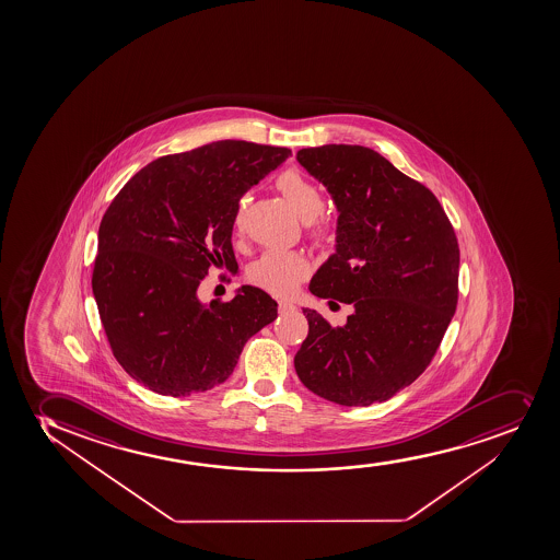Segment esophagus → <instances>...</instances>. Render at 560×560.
I'll use <instances>...</instances> for the list:
<instances>
[{"mask_svg":"<svg viewBox=\"0 0 560 560\" xmlns=\"http://www.w3.org/2000/svg\"><path fill=\"white\" fill-rule=\"evenodd\" d=\"M290 311H295L294 303H290V301H279V313H290Z\"/></svg>","mask_w":560,"mask_h":560,"instance_id":"obj_1","label":"esophagus"}]
</instances>
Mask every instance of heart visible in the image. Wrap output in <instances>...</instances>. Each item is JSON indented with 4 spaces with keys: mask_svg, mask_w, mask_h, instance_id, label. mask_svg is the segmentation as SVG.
Here are the masks:
<instances>
[{
    "mask_svg": "<svg viewBox=\"0 0 560 560\" xmlns=\"http://www.w3.org/2000/svg\"><path fill=\"white\" fill-rule=\"evenodd\" d=\"M276 187L303 222H311L324 209V196L319 188L307 175L301 174L300 170H284L283 174L277 177ZM246 205V198H242L236 205V225L241 223ZM314 235L318 236L319 241H327L331 236V228L327 223H319ZM307 260L300 253L266 252L260 259L253 262L247 276L253 283L259 284L260 289L284 295L298 287L301 279L307 276Z\"/></svg>",
    "mask_w": 560,
    "mask_h": 560,
    "instance_id": "obj_1",
    "label": "heart"
}]
</instances>
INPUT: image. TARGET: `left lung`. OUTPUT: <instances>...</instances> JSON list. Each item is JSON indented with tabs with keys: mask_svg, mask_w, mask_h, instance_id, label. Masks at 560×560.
<instances>
[{
	"mask_svg": "<svg viewBox=\"0 0 560 560\" xmlns=\"http://www.w3.org/2000/svg\"><path fill=\"white\" fill-rule=\"evenodd\" d=\"M295 159L338 212L335 253L308 290L353 307L342 327L303 308L308 335L295 373L332 404H381L420 377L452 322L460 262L455 231L434 194L377 151L325 144Z\"/></svg>",
	"mask_w": 560,
	"mask_h": 560,
	"instance_id": "left-lung-1",
	"label": "left lung"
}]
</instances>
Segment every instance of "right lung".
I'll use <instances>...</instances> for the list:
<instances>
[{
  "mask_svg": "<svg viewBox=\"0 0 560 560\" xmlns=\"http://www.w3.org/2000/svg\"><path fill=\"white\" fill-rule=\"evenodd\" d=\"M292 155L289 148L218 140L161 156L132 175L97 233L92 292L116 361L163 396L222 385L242 348L277 318V301L242 284L228 303L199 300L209 268L235 270L242 196Z\"/></svg>",
  "mask_w": 560,
  "mask_h": 560,
  "instance_id": "right-lung-1",
  "label": "right lung"
}]
</instances>
